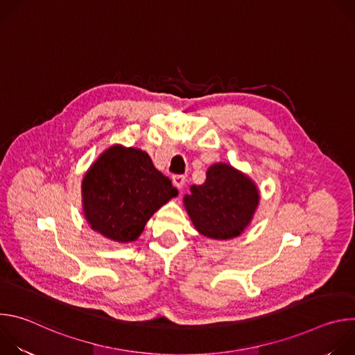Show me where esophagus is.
<instances>
[{
    "label": "esophagus",
    "mask_w": 355,
    "mask_h": 355,
    "mask_svg": "<svg viewBox=\"0 0 355 355\" xmlns=\"http://www.w3.org/2000/svg\"><path fill=\"white\" fill-rule=\"evenodd\" d=\"M185 177L184 175H174L173 177V184L177 187V188H180V189H182L184 188V185H185Z\"/></svg>",
    "instance_id": "1"
}]
</instances>
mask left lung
I'll use <instances>...</instances> for the list:
<instances>
[{
  "label": "left lung",
  "instance_id": "obj_1",
  "mask_svg": "<svg viewBox=\"0 0 355 355\" xmlns=\"http://www.w3.org/2000/svg\"><path fill=\"white\" fill-rule=\"evenodd\" d=\"M189 191L184 204L193 226L200 234L216 240L239 236L260 200L252 181L223 163L214 164L205 182L191 185Z\"/></svg>",
  "mask_w": 355,
  "mask_h": 355
}]
</instances>
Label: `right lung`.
<instances>
[{"label":"right lung","instance_id":"add662e5","mask_svg":"<svg viewBox=\"0 0 355 355\" xmlns=\"http://www.w3.org/2000/svg\"><path fill=\"white\" fill-rule=\"evenodd\" d=\"M178 191L146 151L114 146L94 163L83 181L84 215L103 236L128 243Z\"/></svg>","mask_w":355,"mask_h":355}]
</instances>
